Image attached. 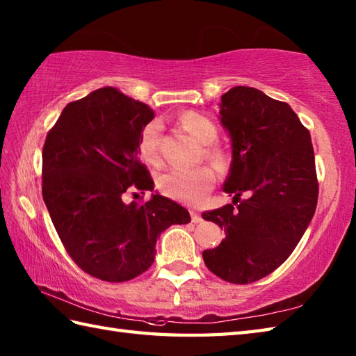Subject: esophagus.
Returning <instances> with one entry per match:
<instances>
[{"label": "esophagus", "mask_w": 356, "mask_h": 356, "mask_svg": "<svg viewBox=\"0 0 356 356\" xmlns=\"http://www.w3.org/2000/svg\"><path fill=\"white\" fill-rule=\"evenodd\" d=\"M190 214H191L193 223H200L202 222V216L197 213V211H190Z\"/></svg>", "instance_id": "34e87169"}]
</instances>
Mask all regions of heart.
<instances>
[{"instance_id": "heart-1", "label": "heart", "mask_w": 356, "mask_h": 356, "mask_svg": "<svg viewBox=\"0 0 356 356\" xmlns=\"http://www.w3.org/2000/svg\"><path fill=\"white\" fill-rule=\"evenodd\" d=\"M179 124L193 138L203 143V156L217 171L225 172L229 166V157L222 148L211 145L217 139V127L213 120L197 111H185L179 116ZM159 134L161 124L151 120L142 128L138 151L143 161L156 163L159 161ZM157 188L166 197L177 200L185 205H199L205 200L214 186V172L208 166H197L191 170H170L157 177Z\"/></svg>"}]
</instances>
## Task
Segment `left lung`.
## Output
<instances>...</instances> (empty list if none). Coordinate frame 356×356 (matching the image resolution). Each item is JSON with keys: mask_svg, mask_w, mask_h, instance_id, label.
Listing matches in <instances>:
<instances>
[{"mask_svg": "<svg viewBox=\"0 0 356 356\" xmlns=\"http://www.w3.org/2000/svg\"><path fill=\"white\" fill-rule=\"evenodd\" d=\"M220 120L232 145L223 191L234 200L202 214L226 234L202 255L217 277L248 284L284 263L312 220L318 200L314 147L289 105L252 87L222 96Z\"/></svg>", "mask_w": 356, "mask_h": 356, "instance_id": "8db88e82", "label": "left lung"}]
</instances>
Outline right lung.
Wrapping results in <instances>:
<instances>
[{"mask_svg":"<svg viewBox=\"0 0 356 356\" xmlns=\"http://www.w3.org/2000/svg\"><path fill=\"white\" fill-rule=\"evenodd\" d=\"M148 105L104 87L65 105L42 148V199L67 254L95 278L128 282L154 261L156 241L190 213L163 195L125 203L133 190L153 191L139 161Z\"/></svg>","mask_w":356,"mask_h":356,"instance_id":"obj_1","label":"right lung"}]
</instances>
